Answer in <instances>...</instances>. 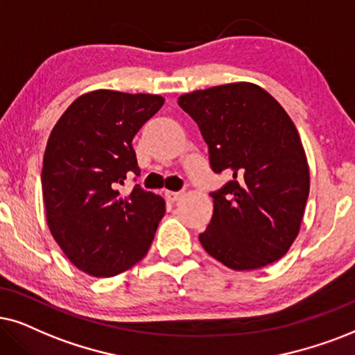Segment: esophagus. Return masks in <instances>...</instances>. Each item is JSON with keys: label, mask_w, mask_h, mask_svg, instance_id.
<instances>
[{"label": "esophagus", "mask_w": 355, "mask_h": 355, "mask_svg": "<svg viewBox=\"0 0 355 355\" xmlns=\"http://www.w3.org/2000/svg\"><path fill=\"white\" fill-rule=\"evenodd\" d=\"M165 196H167L170 201H177L182 198L183 193L182 191H165Z\"/></svg>", "instance_id": "esophagus-1"}]
</instances>
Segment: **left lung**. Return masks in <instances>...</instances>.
Returning <instances> with one entry per match:
<instances>
[{
  "label": "left lung",
  "instance_id": "left-lung-1",
  "mask_svg": "<svg viewBox=\"0 0 355 355\" xmlns=\"http://www.w3.org/2000/svg\"><path fill=\"white\" fill-rule=\"evenodd\" d=\"M178 105L198 124L211 168L232 180L211 193L213 218L200 242L232 270H255L288 252L309 195V167L293 121L259 85L187 93Z\"/></svg>",
  "mask_w": 355,
  "mask_h": 355
}]
</instances>
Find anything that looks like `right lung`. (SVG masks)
Segmentation results:
<instances>
[{
    "label": "right lung",
    "instance_id": "right-lung-1",
    "mask_svg": "<svg viewBox=\"0 0 355 355\" xmlns=\"http://www.w3.org/2000/svg\"><path fill=\"white\" fill-rule=\"evenodd\" d=\"M147 93L95 89L78 96L49 136L42 165V198L53 239L69 260L93 277H114L149 250L165 201L136 185L132 139L164 105Z\"/></svg>",
    "mask_w": 355,
    "mask_h": 355
}]
</instances>
